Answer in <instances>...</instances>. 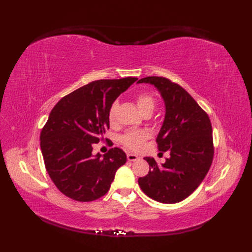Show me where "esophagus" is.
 <instances>
[{"instance_id":"obj_1","label":"esophagus","mask_w":252,"mask_h":252,"mask_svg":"<svg viewBox=\"0 0 252 252\" xmlns=\"http://www.w3.org/2000/svg\"><path fill=\"white\" fill-rule=\"evenodd\" d=\"M127 159L130 162H134L136 159H139V157L134 154H127Z\"/></svg>"}]
</instances>
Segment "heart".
<instances>
[{
    "mask_svg": "<svg viewBox=\"0 0 252 252\" xmlns=\"http://www.w3.org/2000/svg\"><path fill=\"white\" fill-rule=\"evenodd\" d=\"M136 105L139 109L144 113L148 110L154 111L156 106V100L150 94L142 93L135 96ZM117 110H118V102H113L108 110V120L110 123H114L117 118ZM148 132L145 130H131L128 131L125 134L121 136L122 144L127 148L131 150H139L143 147L144 143L148 139Z\"/></svg>",
    "mask_w": 252,
    "mask_h": 252,
    "instance_id": "b5f03b06",
    "label": "heart"
}]
</instances>
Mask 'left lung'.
Here are the masks:
<instances>
[{"label":"left lung","mask_w":252,"mask_h":252,"mask_svg":"<svg viewBox=\"0 0 252 252\" xmlns=\"http://www.w3.org/2000/svg\"><path fill=\"white\" fill-rule=\"evenodd\" d=\"M138 83L155 85L164 98L166 113L157 143L159 151L170 152L161 165L154 158H144L149 172L139 178V185L152 200L181 202L199 187L211 166L215 147L210 119L184 88L169 79L147 77Z\"/></svg>","instance_id":"8db88e82"}]
</instances>
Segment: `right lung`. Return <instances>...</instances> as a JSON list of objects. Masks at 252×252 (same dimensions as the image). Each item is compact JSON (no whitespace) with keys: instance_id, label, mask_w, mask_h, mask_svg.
<instances>
[{"instance_id":"obj_1","label":"right lung","mask_w":252,"mask_h":252,"mask_svg":"<svg viewBox=\"0 0 252 252\" xmlns=\"http://www.w3.org/2000/svg\"><path fill=\"white\" fill-rule=\"evenodd\" d=\"M136 80L94 81L65 95L52 108L41 131V150L50 179L66 196L91 202L108 192L127 157L118 147L103 157L94 156L93 146L109 129L111 104Z\"/></svg>"}]
</instances>
